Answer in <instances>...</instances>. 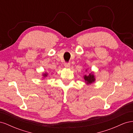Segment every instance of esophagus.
Instances as JSON below:
<instances>
[{"label": "esophagus", "instance_id": "esophagus-1", "mask_svg": "<svg viewBox=\"0 0 133 133\" xmlns=\"http://www.w3.org/2000/svg\"><path fill=\"white\" fill-rule=\"evenodd\" d=\"M64 66L66 68H69L70 66V64L69 63H65V64H64Z\"/></svg>", "mask_w": 133, "mask_h": 133}]
</instances>
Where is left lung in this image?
<instances>
[{"label":"left lung","instance_id":"8db88e82","mask_svg":"<svg viewBox=\"0 0 133 133\" xmlns=\"http://www.w3.org/2000/svg\"><path fill=\"white\" fill-rule=\"evenodd\" d=\"M84 79H85V82L88 84H91L92 82H94L95 81V78H94V76L93 74H90L89 75H85L84 76Z\"/></svg>","mask_w":133,"mask_h":133}]
</instances>
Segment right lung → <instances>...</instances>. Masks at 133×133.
<instances>
[{
    "mask_svg": "<svg viewBox=\"0 0 133 133\" xmlns=\"http://www.w3.org/2000/svg\"><path fill=\"white\" fill-rule=\"evenodd\" d=\"M46 74H44V76H46Z\"/></svg>",
    "mask_w": 133,
    "mask_h": 133,
    "instance_id": "1",
    "label": "right lung"
}]
</instances>
